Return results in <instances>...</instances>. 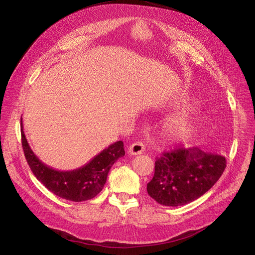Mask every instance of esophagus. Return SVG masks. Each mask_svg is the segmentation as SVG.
I'll use <instances>...</instances> for the list:
<instances>
[{
    "instance_id": "obj_1",
    "label": "esophagus",
    "mask_w": 255,
    "mask_h": 255,
    "mask_svg": "<svg viewBox=\"0 0 255 255\" xmlns=\"http://www.w3.org/2000/svg\"><path fill=\"white\" fill-rule=\"evenodd\" d=\"M144 148L145 146L141 141H135L129 145L128 153L130 155H139V154H141L144 151Z\"/></svg>"
}]
</instances>
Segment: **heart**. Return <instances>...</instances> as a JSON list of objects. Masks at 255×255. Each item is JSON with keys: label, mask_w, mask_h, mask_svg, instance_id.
<instances>
[{"label": "heart", "mask_w": 255, "mask_h": 255, "mask_svg": "<svg viewBox=\"0 0 255 255\" xmlns=\"http://www.w3.org/2000/svg\"><path fill=\"white\" fill-rule=\"evenodd\" d=\"M190 105H194V103L187 98L177 99L172 102V106L177 110L185 109ZM197 114L196 107H190L170 116L161 125V137L170 142H179L187 139L197 128Z\"/></svg>", "instance_id": "1"}]
</instances>
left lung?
<instances>
[{
    "label": "left lung",
    "mask_w": 255,
    "mask_h": 255,
    "mask_svg": "<svg viewBox=\"0 0 255 255\" xmlns=\"http://www.w3.org/2000/svg\"><path fill=\"white\" fill-rule=\"evenodd\" d=\"M226 167L225 156L199 148L164 152L155 160V171L146 191L161 205H185L210 190Z\"/></svg>",
    "instance_id": "1"
}]
</instances>
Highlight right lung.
I'll use <instances>...</instances> for the list:
<instances>
[{"label": "right lung", "instance_id": "1", "mask_svg": "<svg viewBox=\"0 0 255 255\" xmlns=\"http://www.w3.org/2000/svg\"><path fill=\"white\" fill-rule=\"evenodd\" d=\"M21 138L26 161L37 180L40 181L54 195L74 202H82L95 198L103 189L107 174L115 161L126 154L123 142L121 140L116 141L85 166L71 171H59L43 164L35 155L23 132L22 118Z\"/></svg>", "mask_w": 255, "mask_h": 255}]
</instances>
